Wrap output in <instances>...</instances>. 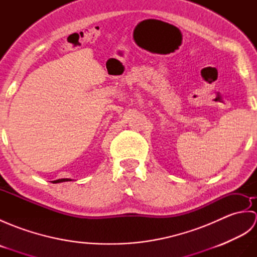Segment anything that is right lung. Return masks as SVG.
<instances>
[{"label":"right lung","instance_id":"add662e5","mask_svg":"<svg viewBox=\"0 0 257 257\" xmlns=\"http://www.w3.org/2000/svg\"><path fill=\"white\" fill-rule=\"evenodd\" d=\"M65 181H70L69 179H58L55 180V181H53V183H59V182H65Z\"/></svg>","mask_w":257,"mask_h":257}]
</instances>
